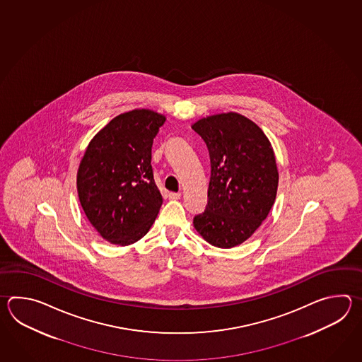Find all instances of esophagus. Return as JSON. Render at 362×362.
<instances>
[{
  "mask_svg": "<svg viewBox=\"0 0 362 362\" xmlns=\"http://www.w3.org/2000/svg\"><path fill=\"white\" fill-rule=\"evenodd\" d=\"M168 197H170V199L177 200L181 198V192H170Z\"/></svg>",
  "mask_w": 362,
  "mask_h": 362,
  "instance_id": "obj_1",
  "label": "esophagus"
}]
</instances>
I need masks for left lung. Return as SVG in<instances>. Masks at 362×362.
<instances>
[{
    "label": "left lung",
    "instance_id": "obj_1",
    "mask_svg": "<svg viewBox=\"0 0 362 362\" xmlns=\"http://www.w3.org/2000/svg\"><path fill=\"white\" fill-rule=\"evenodd\" d=\"M192 128L211 159L208 204L194 217V228L212 246H238L260 228L276 202L273 147L262 128L238 112L206 116Z\"/></svg>",
    "mask_w": 362,
    "mask_h": 362
}]
</instances>
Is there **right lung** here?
<instances>
[{"mask_svg": "<svg viewBox=\"0 0 362 362\" xmlns=\"http://www.w3.org/2000/svg\"><path fill=\"white\" fill-rule=\"evenodd\" d=\"M165 116L136 108L114 117L89 142L77 170L85 215L100 237L129 246L146 235L162 207L151 147Z\"/></svg>", "mask_w": 362, "mask_h": 362, "instance_id": "obj_1", "label": "right lung"}]
</instances>
